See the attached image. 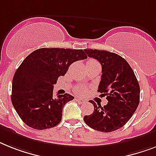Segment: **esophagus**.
I'll return each instance as SVG.
<instances>
[{
    "label": "esophagus",
    "mask_w": 156,
    "mask_h": 156,
    "mask_svg": "<svg viewBox=\"0 0 156 156\" xmlns=\"http://www.w3.org/2000/svg\"><path fill=\"white\" fill-rule=\"evenodd\" d=\"M76 101L78 103H79V104H84V103L86 102L85 100H83V99H81V98H76Z\"/></svg>",
    "instance_id": "1"
}]
</instances>
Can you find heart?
<instances>
[{
    "instance_id": "b5f03b06",
    "label": "heart",
    "mask_w": 156,
    "mask_h": 156,
    "mask_svg": "<svg viewBox=\"0 0 156 156\" xmlns=\"http://www.w3.org/2000/svg\"><path fill=\"white\" fill-rule=\"evenodd\" d=\"M93 63H97V61L93 60V59H89V60L87 61V64H93ZM75 92L78 94H81L85 92V88H84L83 87H82V86H77V87L75 88Z\"/></svg>"
}]
</instances>
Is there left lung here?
<instances>
[{
    "mask_svg": "<svg viewBox=\"0 0 156 156\" xmlns=\"http://www.w3.org/2000/svg\"><path fill=\"white\" fill-rule=\"evenodd\" d=\"M87 56L101 64L102 76L98 92L108 103L101 107L94 101V112L83 117L87 126L102 132H111L125 125L140 104L139 82L129 64L113 52L97 49H84Z\"/></svg>",
    "mask_w": 156,
    "mask_h": 156,
    "instance_id": "left-lung-1",
    "label": "left lung"
}]
</instances>
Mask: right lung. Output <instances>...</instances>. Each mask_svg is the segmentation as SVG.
<instances>
[{
	"label": "right lung",
	"instance_id": "obj_1",
	"mask_svg": "<svg viewBox=\"0 0 156 156\" xmlns=\"http://www.w3.org/2000/svg\"><path fill=\"white\" fill-rule=\"evenodd\" d=\"M87 58L84 50L42 48L23 60L12 79L11 100L25 124L44 130L61 121L64 104L74 97L68 93L54 97L53 84L71 64Z\"/></svg>",
	"mask_w": 156,
	"mask_h": 156
}]
</instances>
